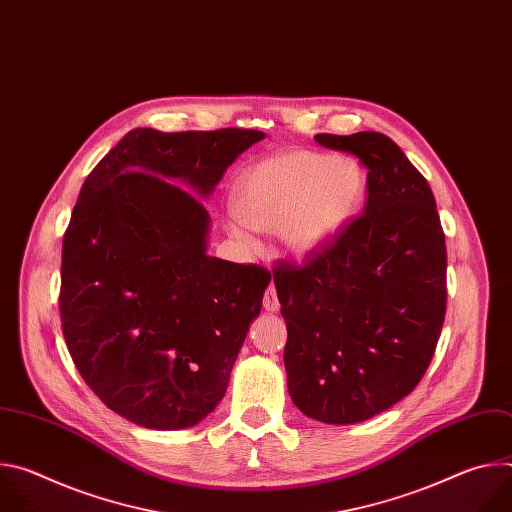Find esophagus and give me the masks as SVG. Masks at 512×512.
<instances>
[{
  "instance_id": "1",
  "label": "esophagus",
  "mask_w": 512,
  "mask_h": 512,
  "mask_svg": "<svg viewBox=\"0 0 512 512\" xmlns=\"http://www.w3.org/2000/svg\"><path fill=\"white\" fill-rule=\"evenodd\" d=\"M279 300H277V291H275V285H269L265 289V296H263V308L267 312H277L279 310Z\"/></svg>"
}]
</instances>
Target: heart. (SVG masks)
I'll return each mask as SVG.
<instances>
[{"label": "heart", "mask_w": 512, "mask_h": 512, "mask_svg": "<svg viewBox=\"0 0 512 512\" xmlns=\"http://www.w3.org/2000/svg\"><path fill=\"white\" fill-rule=\"evenodd\" d=\"M367 180L350 160L314 152H285L243 172L233 188L229 233L255 247L251 229L279 233L291 255L326 247L362 206Z\"/></svg>", "instance_id": "obj_1"}]
</instances>
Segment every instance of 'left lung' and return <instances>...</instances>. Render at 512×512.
I'll return each mask as SVG.
<instances>
[{
  "instance_id": "obj_1",
  "label": "left lung",
  "mask_w": 512,
  "mask_h": 512,
  "mask_svg": "<svg viewBox=\"0 0 512 512\" xmlns=\"http://www.w3.org/2000/svg\"><path fill=\"white\" fill-rule=\"evenodd\" d=\"M314 139L369 170L367 204L304 265L275 267L273 283L291 401L346 425L387 411L425 375L446 316V237L427 180L391 137Z\"/></svg>"
}]
</instances>
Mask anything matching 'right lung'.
Listing matches in <instances>:
<instances>
[{"mask_svg": "<svg viewBox=\"0 0 512 512\" xmlns=\"http://www.w3.org/2000/svg\"><path fill=\"white\" fill-rule=\"evenodd\" d=\"M263 137L139 127L81 188L62 241V334L91 391L135 425L184 429L225 397L271 273L206 255L210 214L175 182L210 196Z\"/></svg>", "mask_w": 512, "mask_h": 512, "instance_id": "1", "label": "right lung"}]
</instances>
